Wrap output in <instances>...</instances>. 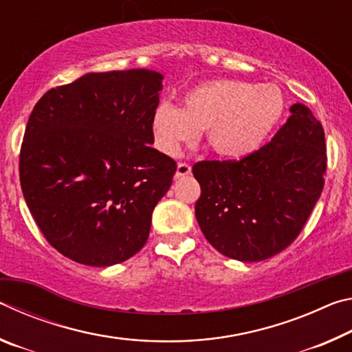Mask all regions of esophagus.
<instances>
[{
	"label": "esophagus",
	"instance_id": "esophagus-1",
	"mask_svg": "<svg viewBox=\"0 0 352 352\" xmlns=\"http://www.w3.org/2000/svg\"><path fill=\"white\" fill-rule=\"evenodd\" d=\"M189 174H190V164L183 163V162L178 163L175 177H184V175H189Z\"/></svg>",
	"mask_w": 352,
	"mask_h": 352
}]
</instances>
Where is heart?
<instances>
[{
    "mask_svg": "<svg viewBox=\"0 0 352 352\" xmlns=\"http://www.w3.org/2000/svg\"><path fill=\"white\" fill-rule=\"evenodd\" d=\"M284 98L275 85L242 80H211L190 88L182 109L162 104L152 127L155 144L170 157L180 155L205 130L219 157L241 160L258 151L284 113Z\"/></svg>",
    "mask_w": 352,
    "mask_h": 352,
    "instance_id": "heart-1",
    "label": "heart"
}]
</instances>
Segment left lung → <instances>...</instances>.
<instances>
[{
	"mask_svg": "<svg viewBox=\"0 0 352 352\" xmlns=\"http://www.w3.org/2000/svg\"><path fill=\"white\" fill-rule=\"evenodd\" d=\"M324 130L302 104L270 142L241 160L199 162L195 217L225 256L259 262L281 253L306 225L324 186Z\"/></svg>",
	"mask_w": 352,
	"mask_h": 352,
	"instance_id": "1",
	"label": "left lung"
}]
</instances>
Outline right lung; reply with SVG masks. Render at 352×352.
Here are the masks:
<instances>
[{"instance_id":"right-lung-1","label":"right lung","mask_w":352,"mask_h":352,"mask_svg":"<svg viewBox=\"0 0 352 352\" xmlns=\"http://www.w3.org/2000/svg\"><path fill=\"white\" fill-rule=\"evenodd\" d=\"M163 76L88 73L35 104L20 183L45 239L71 261L109 267L144 247L177 163L151 147Z\"/></svg>"}]
</instances>
